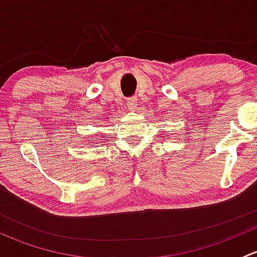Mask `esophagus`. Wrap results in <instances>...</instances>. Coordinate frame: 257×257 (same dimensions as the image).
<instances>
[{"label":"esophagus","instance_id":"1","mask_svg":"<svg viewBox=\"0 0 257 257\" xmlns=\"http://www.w3.org/2000/svg\"><path fill=\"white\" fill-rule=\"evenodd\" d=\"M137 105H138V98L137 97L128 98V100H126V108H128L129 110H136Z\"/></svg>","mask_w":257,"mask_h":257}]
</instances>
